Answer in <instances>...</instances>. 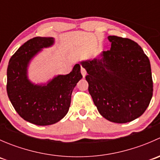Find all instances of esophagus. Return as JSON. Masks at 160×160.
Here are the masks:
<instances>
[{
  "instance_id": "34e87169",
  "label": "esophagus",
  "mask_w": 160,
  "mask_h": 160,
  "mask_svg": "<svg viewBox=\"0 0 160 160\" xmlns=\"http://www.w3.org/2000/svg\"><path fill=\"white\" fill-rule=\"evenodd\" d=\"M81 73H82V75H83V77H85V76H86V74H87L86 70H85V69L83 68V67H81Z\"/></svg>"
}]
</instances>
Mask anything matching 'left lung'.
<instances>
[{"mask_svg":"<svg viewBox=\"0 0 160 160\" xmlns=\"http://www.w3.org/2000/svg\"><path fill=\"white\" fill-rule=\"evenodd\" d=\"M110 50L101 58L81 62L88 90L100 114L110 122L127 123L142 115L152 97L148 56L129 38L110 35Z\"/></svg>","mask_w":160,"mask_h":160,"instance_id":"1","label":"left lung"}]
</instances>
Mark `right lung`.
<instances>
[{
    "instance_id": "add662e5",
    "label": "right lung",
    "mask_w": 160,
    "mask_h": 160,
    "mask_svg": "<svg viewBox=\"0 0 160 160\" xmlns=\"http://www.w3.org/2000/svg\"><path fill=\"white\" fill-rule=\"evenodd\" d=\"M54 38L35 37L24 43L9 60L7 70V92L13 107L27 122L37 125H49L65 117L71 94L83 77L80 64L67 75H58L47 84H34L28 79L30 60L43 48L51 46Z\"/></svg>"
}]
</instances>
